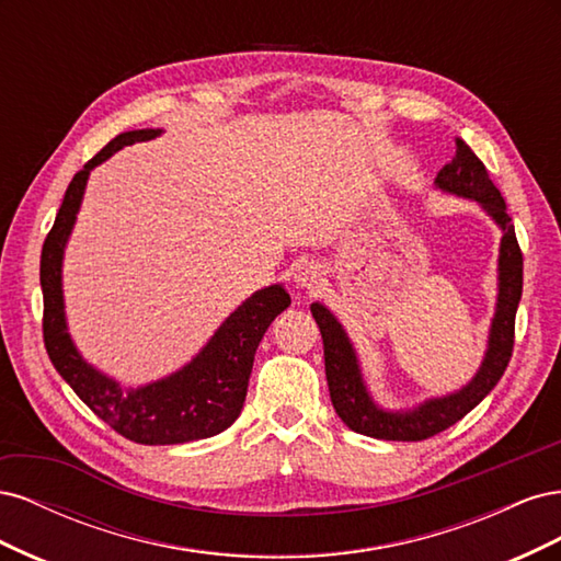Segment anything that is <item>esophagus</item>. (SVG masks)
<instances>
[{
    "instance_id": "34e87169",
    "label": "esophagus",
    "mask_w": 561,
    "mask_h": 561,
    "mask_svg": "<svg viewBox=\"0 0 561 561\" xmlns=\"http://www.w3.org/2000/svg\"><path fill=\"white\" fill-rule=\"evenodd\" d=\"M293 280L295 285L299 287V290H318V287L322 285V280H325V271H322V266L318 262H301L295 274H293Z\"/></svg>"
}]
</instances>
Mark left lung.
<instances>
[{
  "instance_id": "left-lung-1",
  "label": "left lung",
  "mask_w": 561,
  "mask_h": 561,
  "mask_svg": "<svg viewBox=\"0 0 561 561\" xmlns=\"http://www.w3.org/2000/svg\"><path fill=\"white\" fill-rule=\"evenodd\" d=\"M435 186L445 194L474 201L501 229L499 295L496 311L489 328L486 351L474 377L454 393L428 398L412 407V410H383L369 393L363 379L358 353H355L344 325L328 307L313 301L311 313L322 334V348H325V375L332 404L339 419L351 431L367 437L419 443V439L447 431L491 393V388L499 383L513 355L515 313L522 299V250L517 245L515 227L511 215H507L505 201L496 184L489 180L484 163L474 157V151L463 140H456V157L437 173Z\"/></svg>"
}]
</instances>
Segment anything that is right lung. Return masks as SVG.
Segmentation results:
<instances>
[{"instance_id":"1","label":"right lung","mask_w":561,"mask_h":561,"mask_svg":"<svg viewBox=\"0 0 561 561\" xmlns=\"http://www.w3.org/2000/svg\"><path fill=\"white\" fill-rule=\"evenodd\" d=\"M161 128L126 130L83 165L70 186L42 248L39 280L44 293V344L58 375L72 386L89 410L138 445H182L227 431L239 419L254 351L278 313L290 307L280 283L262 287L225 318L194 358L173 375L142 386H124L93 367L67 330L62 297V260L95 165L118 149L159 138Z\"/></svg>"}]
</instances>
